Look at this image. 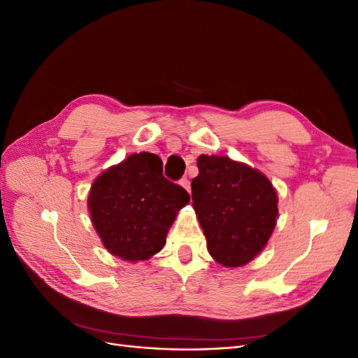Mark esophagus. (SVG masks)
I'll return each mask as SVG.
<instances>
[{"mask_svg": "<svg viewBox=\"0 0 358 358\" xmlns=\"http://www.w3.org/2000/svg\"><path fill=\"white\" fill-rule=\"evenodd\" d=\"M180 187H182L183 189H187L188 192H191V183H189V180H188L187 178L180 180Z\"/></svg>", "mask_w": 358, "mask_h": 358, "instance_id": "34e87169", "label": "esophagus"}]
</instances>
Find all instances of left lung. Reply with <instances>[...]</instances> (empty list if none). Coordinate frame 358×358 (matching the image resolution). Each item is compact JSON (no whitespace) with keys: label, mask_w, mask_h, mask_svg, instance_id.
<instances>
[{"label":"left lung","mask_w":358,"mask_h":358,"mask_svg":"<svg viewBox=\"0 0 358 358\" xmlns=\"http://www.w3.org/2000/svg\"><path fill=\"white\" fill-rule=\"evenodd\" d=\"M192 208L208 251L224 267H242L266 248L278 221V192L257 169L222 155H200Z\"/></svg>","instance_id":"obj_1"}]
</instances>
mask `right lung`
<instances>
[{
	"label": "right lung",
	"instance_id": "add662e5",
	"mask_svg": "<svg viewBox=\"0 0 358 358\" xmlns=\"http://www.w3.org/2000/svg\"><path fill=\"white\" fill-rule=\"evenodd\" d=\"M188 203L189 194L162 176L161 158L140 152L95 178L88 210L107 251L137 263L164 248L178 212Z\"/></svg>",
	"mask_w": 358,
	"mask_h": 358
}]
</instances>
